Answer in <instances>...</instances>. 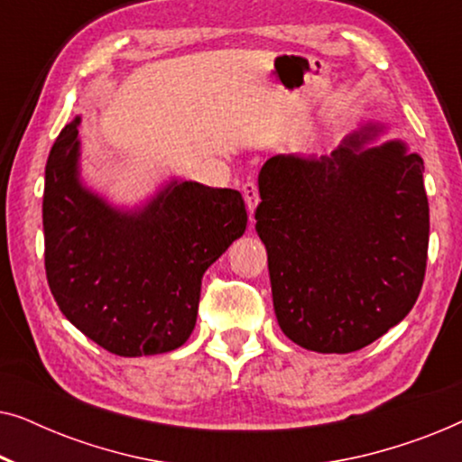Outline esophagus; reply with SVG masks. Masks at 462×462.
I'll list each match as a JSON object with an SVG mask.
<instances>
[{
  "mask_svg": "<svg viewBox=\"0 0 462 462\" xmlns=\"http://www.w3.org/2000/svg\"><path fill=\"white\" fill-rule=\"evenodd\" d=\"M242 193H244V199H245V206H248L250 214L254 212V208L258 206V201H261V198H258V187L254 180H245L244 187H242Z\"/></svg>",
  "mask_w": 462,
  "mask_h": 462,
  "instance_id": "obj_1",
  "label": "esophagus"
}]
</instances>
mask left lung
Here are the masks:
<instances>
[{
	"label": "left lung",
	"mask_w": 462,
	"mask_h": 462,
	"mask_svg": "<svg viewBox=\"0 0 462 462\" xmlns=\"http://www.w3.org/2000/svg\"><path fill=\"white\" fill-rule=\"evenodd\" d=\"M378 132L383 125H364L330 155H275L258 174L254 218L275 318L302 349H362L400 324L420 294L425 163L402 141L365 147Z\"/></svg>",
	"instance_id": "left-lung-1"
}]
</instances>
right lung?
<instances>
[{
	"mask_svg": "<svg viewBox=\"0 0 462 462\" xmlns=\"http://www.w3.org/2000/svg\"><path fill=\"white\" fill-rule=\"evenodd\" d=\"M79 117L46 163V277L62 315L122 357L179 349L198 319L201 277L244 236L236 189L170 180L143 208L122 210L79 180Z\"/></svg>",
	"mask_w": 462,
	"mask_h": 462,
	"instance_id": "1",
	"label": "right lung"
}]
</instances>
